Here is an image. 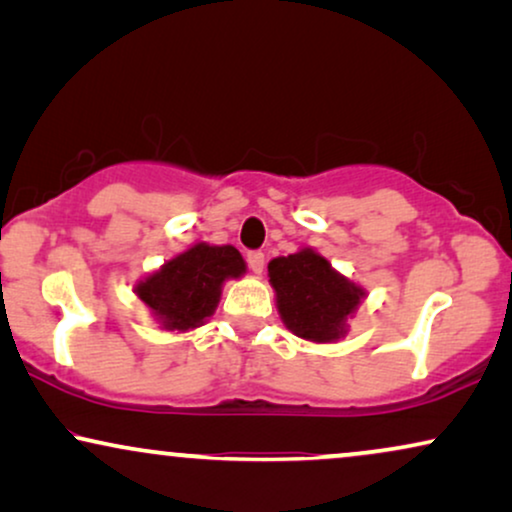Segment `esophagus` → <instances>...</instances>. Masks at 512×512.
<instances>
[{"mask_svg": "<svg viewBox=\"0 0 512 512\" xmlns=\"http://www.w3.org/2000/svg\"><path fill=\"white\" fill-rule=\"evenodd\" d=\"M248 267H250L252 274H262V271H264V252H260V250L248 252Z\"/></svg>", "mask_w": 512, "mask_h": 512, "instance_id": "34e87169", "label": "esophagus"}]
</instances>
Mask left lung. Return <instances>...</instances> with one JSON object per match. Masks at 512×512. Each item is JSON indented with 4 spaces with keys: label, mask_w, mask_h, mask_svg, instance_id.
I'll return each mask as SVG.
<instances>
[{
    "label": "left lung",
    "mask_w": 512,
    "mask_h": 512,
    "mask_svg": "<svg viewBox=\"0 0 512 512\" xmlns=\"http://www.w3.org/2000/svg\"><path fill=\"white\" fill-rule=\"evenodd\" d=\"M269 283L283 323L309 342H335L346 332V318L356 311L363 288L337 274L323 255L304 248L269 262Z\"/></svg>",
    "instance_id": "left-lung-1"
}]
</instances>
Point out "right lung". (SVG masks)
Wrapping results in <instances>:
<instances>
[{
    "instance_id": "obj_1",
    "label": "right lung",
    "mask_w": 512,
    "mask_h": 512,
    "mask_svg": "<svg viewBox=\"0 0 512 512\" xmlns=\"http://www.w3.org/2000/svg\"><path fill=\"white\" fill-rule=\"evenodd\" d=\"M245 274V262L234 245L196 243L159 271L135 285L166 330H192L213 316L227 278Z\"/></svg>"
}]
</instances>
